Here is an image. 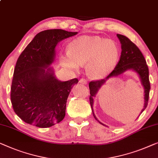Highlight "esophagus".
I'll return each mask as SVG.
<instances>
[{
    "mask_svg": "<svg viewBox=\"0 0 158 158\" xmlns=\"http://www.w3.org/2000/svg\"><path fill=\"white\" fill-rule=\"evenodd\" d=\"M79 83H81V84H83V85H86L87 83V81L85 79H84V78H81V80H80L79 81Z\"/></svg>",
    "mask_w": 158,
    "mask_h": 158,
    "instance_id": "34e87169",
    "label": "esophagus"
}]
</instances>
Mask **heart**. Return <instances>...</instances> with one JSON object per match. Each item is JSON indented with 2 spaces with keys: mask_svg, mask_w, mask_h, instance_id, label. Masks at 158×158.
<instances>
[{
  "mask_svg": "<svg viewBox=\"0 0 158 158\" xmlns=\"http://www.w3.org/2000/svg\"><path fill=\"white\" fill-rule=\"evenodd\" d=\"M119 57L115 41L99 36H82L73 40L68 51L60 56V64L72 70L87 63L88 73L95 78H102L114 69Z\"/></svg>",
  "mask_w": 158,
  "mask_h": 158,
  "instance_id": "obj_1",
  "label": "heart"
}]
</instances>
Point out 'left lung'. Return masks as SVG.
<instances>
[{
    "label": "left lung",
    "mask_w": 158,
    "mask_h": 158,
    "mask_svg": "<svg viewBox=\"0 0 158 158\" xmlns=\"http://www.w3.org/2000/svg\"><path fill=\"white\" fill-rule=\"evenodd\" d=\"M121 44V56L120 60L115 66V69L112 71L105 79L100 81H91L89 83L90 88V102L92 107L93 116L96 120L100 124L106 126V125L100 122L99 120L96 118L93 111V103H94V98L96 96L100 88L106 83L107 80L113 77H117L122 75L124 73L132 70L136 73L140 80L141 84L144 88V106L140 112V114L145 110L148 106V99H149V93L150 90V84L149 81V70L146 63V60L144 58L140 49L134 44L126 36L117 34ZM139 117V116H138Z\"/></svg>",
    "instance_id": "8db88e82"
}]
</instances>
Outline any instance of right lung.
Returning a JSON list of instances; mask_svg holds the SVG:
<instances>
[{"label":"right lung","instance_id":"add662e5","mask_svg":"<svg viewBox=\"0 0 158 158\" xmlns=\"http://www.w3.org/2000/svg\"><path fill=\"white\" fill-rule=\"evenodd\" d=\"M77 34L62 29L45 30L20 54L13 73L10 100L15 113L24 122L46 128L63 120L68 95L78 80L60 81L51 65L58 43Z\"/></svg>","mask_w":158,"mask_h":158}]
</instances>
